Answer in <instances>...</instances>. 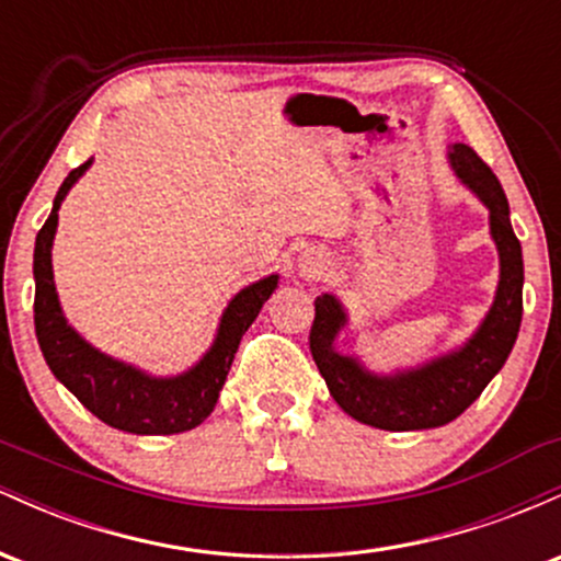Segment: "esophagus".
<instances>
[{
  "mask_svg": "<svg viewBox=\"0 0 561 561\" xmlns=\"http://www.w3.org/2000/svg\"><path fill=\"white\" fill-rule=\"evenodd\" d=\"M298 268H300L302 276H321L327 272V261L321 259L319 253H313V250H306V253L300 255Z\"/></svg>",
  "mask_w": 561,
  "mask_h": 561,
  "instance_id": "34e87169",
  "label": "esophagus"
}]
</instances>
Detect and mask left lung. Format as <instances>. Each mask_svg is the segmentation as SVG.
Segmentation results:
<instances>
[{
  "mask_svg": "<svg viewBox=\"0 0 561 561\" xmlns=\"http://www.w3.org/2000/svg\"><path fill=\"white\" fill-rule=\"evenodd\" d=\"M448 160L461 184H467L491 214V237L499 250V287L478 332L433 362L396 375H375L356 356H345L334 347L340 330L347 324L343 302L330 293L313 302L317 317L308 340L332 398L356 422L390 433L443 427L465 414L506 364L523 321V248L508 221L504 190L472 147L450 145Z\"/></svg>",
  "mask_w": 561,
  "mask_h": 561,
  "instance_id": "8db88e82",
  "label": "left lung"
}]
</instances>
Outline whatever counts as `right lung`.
<instances>
[{
	"mask_svg": "<svg viewBox=\"0 0 561 561\" xmlns=\"http://www.w3.org/2000/svg\"><path fill=\"white\" fill-rule=\"evenodd\" d=\"M89 165H92V158L68 173L55 195L53 214L36 234L34 324L44 362L96 420L115 430L134 435H173L195 430L214 411L242 334L259 317L263 302L272 298L279 285V276L272 274L266 279L253 282L229 300L221 313L214 345L184 375L152 377L137 366L105 356L68 324L60 300H57L53 274L57 210H60L70 186L79 182Z\"/></svg>",
	"mask_w": 561,
	"mask_h": 561,
	"instance_id": "obj_1",
	"label": "right lung"
}]
</instances>
